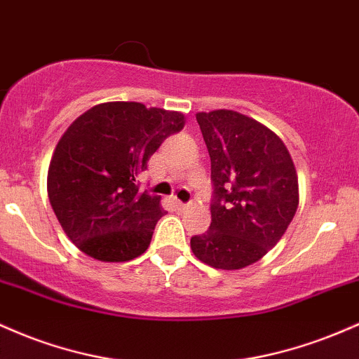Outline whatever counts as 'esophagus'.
Here are the masks:
<instances>
[{"mask_svg": "<svg viewBox=\"0 0 359 359\" xmlns=\"http://www.w3.org/2000/svg\"><path fill=\"white\" fill-rule=\"evenodd\" d=\"M175 203H176V208H178V210H184V208H188V203H184V201L176 200Z\"/></svg>", "mask_w": 359, "mask_h": 359, "instance_id": "esophagus-1", "label": "esophagus"}]
</instances>
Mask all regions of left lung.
<instances>
[{"instance_id": "1", "label": "left lung", "mask_w": 359, "mask_h": 359, "mask_svg": "<svg viewBox=\"0 0 359 359\" xmlns=\"http://www.w3.org/2000/svg\"><path fill=\"white\" fill-rule=\"evenodd\" d=\"M212 163V222L193 236V255L241 269L275 248L299 207V180L283 140L232 110L196 114Z\"/></svg>"}]
</instances>
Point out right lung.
<instances>
[{
	"mask_svg": "<svg viewBox=\"0 0 359 359\" xmlns=\"http://www.w3.org/2000/svg\"><path fill=\"white\" fill-rule=\"evenodd\" d=\"M184 115L135 102L96 104L71 123L47 175L49 200L64 232L84 255L123 263L146 252L164 215L161 196L135 178Z\"/></svg>",
	"mask_w": 359,
	"mask_h": 359,
	"instance_id": "add662e5",
	"label": "right lung"
}]
</instances>
